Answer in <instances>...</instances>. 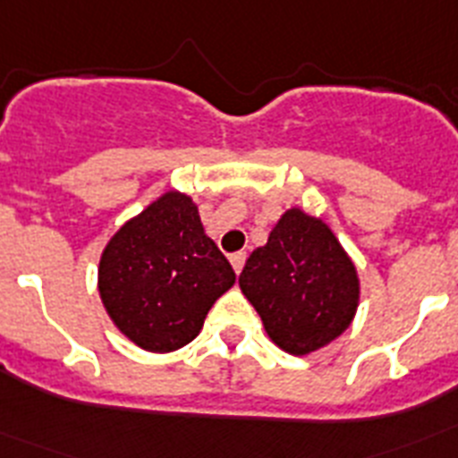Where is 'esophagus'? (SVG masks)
Returning <instances> with one entry per match:
<instances>
[{"label":"esophagus","instance_id":"34e87169","mask_svg":"<svg viewBox=\"0 0 458 458\" xmlns=\"http://www.w3.org/2000/svg\"><path fill=\"white\" fill-rule=\"evenodd\" d=\"M229 261H232L233 270H236V273H241V270H242V264H245V252H236V254H232V257H229Z\"/></svg>","mask_w":458,"mask_h":458}]
</instances>
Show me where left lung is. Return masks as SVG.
<instances>
[{"mask_svg":"<svg viewBox=\"0 0 458 458\" xmlns=\"http://www.w3.org/2000/svg\"><path fill=\"white\" fill-rule=\"evenodd\" d=\"M238 284L268 337L291 355L337 339L360 301L358 270L346 250L326 222L301 208L279 217L268 242L250 254Z\"/></svg>","mask_w":458,"mask_h":458,"instance_id":"8db88e82","label":"left lung"}]
</instances>
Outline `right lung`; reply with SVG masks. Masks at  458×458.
<instances>
[{
  "instance_id": "right-lung-1",
  "label": "right lung",
  "mask_w": 458,
  "mask_h": 458,
  "mask_svg": "<svg viewBox=\"0 0 458 458\" xmlns=\"http://www.w3.org/2000/svg\"><path fill=\"white\" fill-rule=\"evenodd\" d=\"M233 282L236 273L206 236L197 204L176 190L125 222L105 245L98 266L109 318L151 353L192 342L213 302Z\"/></svg>"
}]
</instances>
